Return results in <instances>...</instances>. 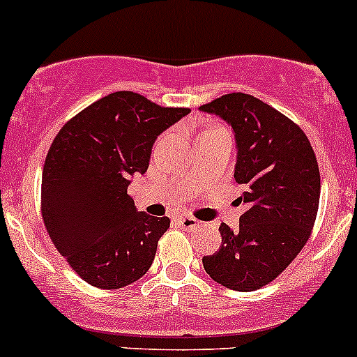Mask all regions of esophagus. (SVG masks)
Returning <instances> with one entry per match:
<instances>
[{
  "instance_id": "34e87169",
  "label": "esophagus",
  "mask_w": 357,
  "mask_h": 357,
  "mask_svg": "<svg viewBox=\"0 0 357 357\" xmlns=\"http://www.w3.org/2000/svg\"><path fill=\"white\" fill-rule=\"evenodd\" d=\"M178 226H181L183 229H195L199 228V221L195 218H190V215H181V218L176 219Z\"/></svg>"
}]
</instances>
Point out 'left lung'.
Returning a JSON list of instances; mask_svg holds the SVG:
<instances>
[{
	"label": "left lung",
	"mask_w": 357,
	"mask_h": 357,
	"mask_svg": "<svg viewBox=\"0 0 357 357\" xmlns=\"http://www.w3.org/2000/svg\"><path fill=\"white\" fill-rule=\"evenodd\" d=\"M235 132V181L245 186L238 229L219 226L221 247L202 262L214 282L254 291L278 278L307 243L319 205V169L312 146L287 115L245 93L200 107Z\"/></svg>",
	"instance_id": "8db88e82"
}]
</instances>
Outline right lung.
<instances>
[{
    "label": "right lung",
    "instance_id": "add662e5",
    "mask_svg": "<svg viewBox=\"0 0 357 357\" xmlns=\"http://www.w3.org/2000/svg\"><path fill=\"white\" fill-rule=\"evenodd\" d=\"M190 114L115 91L66 122L43 167L41 212L56 250L96 289H122L152 266L169 218L138 212L128 186L157 136Z\"/></svg>",
    "mask_w": 357,
    "mask_h": 357
}]
</instances>
